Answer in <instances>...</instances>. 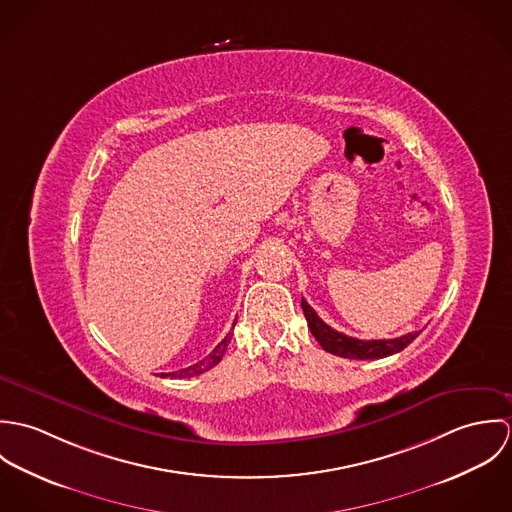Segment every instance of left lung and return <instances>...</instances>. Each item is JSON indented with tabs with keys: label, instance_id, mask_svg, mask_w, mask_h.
I'll use <instances>...</instances> for the list:
<instances>
[{
	"label": "left lung",
	"instance_id": "1",
	"mask_svg": "<svg viewBox=\"0 0 512 512\" xmlns=\"http://www.w3.org/2000/svg\"><path fill=\"white\" fill-rule=\"evenodd\" d=\"M301 309L307 319V325L311 329V335L317 339V343L331 355L343 357V359H359V361H372V359H384L394 353L404 351L420 333H408L396 339H374L363 341L349 335H343L329 327L315 311L313 307L301 297Z\"/></svg>",
	"mask_w": 512,
	"mask_h": 512
}]
</instances>
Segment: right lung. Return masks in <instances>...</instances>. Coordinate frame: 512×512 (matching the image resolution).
Masks as SVG:
<instances>
[{"label":"right lung","mask_w":512,"mask_h":512,"mask_svg":"<svg viewBox=\"0 0 512 512\" xmlns=\"http://www.w3.org/2000/svg\"><path fill=\"white\" fill-rule=\"evenodd\" d=\"M230 337H232V333H228V335L220 341L219 345L213 349V353H209L203 361H199V363H195V365L187 366V368H181V370H175V372H169L167 376H171V378H191V376H199V374L211 370L213 366L219 365L220 359H222V355H224V351H226V347H228V343H230ZM163 376H165V374H163Z\"/></svg>","instance_id":"obj_1"}]
</instances>
